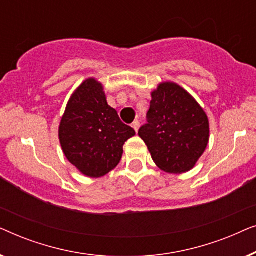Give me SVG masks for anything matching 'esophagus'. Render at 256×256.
Returning a JSON list of instances; mask_svg holds the SVG:
<instances>
[{
  "mask_svg": "<svg viewBox=\"0 0 256 256\" xmlns=\"http://www.w3.org/2000/svg\"><path fill=\"white\" fill-rule=\"evenodd\" d=\"M132 127L134 128V130H135L136 132H138V128H140V122H138V120L134 121V122H132Z\"/></svg>",
  "mask_w": 256,
  "mask_h": 256,
  "instance_id": "esophagus-1",
  "label": "esophagus"
}]
</instances>
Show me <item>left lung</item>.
Listing matches in <instances>:
<instances>
[{
    "label": "left lung",
    "instance_id": "left-lung-1",
    "mask_svg": "<svg viewBox=\"0 0 256 256\" xmlns=\"http://www.w3.org/2000/svg\"><path fill=\"white\" fill-rule=\"evenodd\" d=\"M138 136L160 170L180 174L194 169L208 144V118L188 90L163 82L152 92L148 124Z\"/></svg>",
    "mask_w": 256,
    "mask_h": 256
}]
</instances>
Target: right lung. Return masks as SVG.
<instances>
[{"label": "right lung", "instance_id": "right-lung-1", "mask_svg": "<svg viewBox=\"0 0 256 256\" xmlns=\"http://www.w3.org/2000/svg\"><path fill=\"white\" fill-rule=\"evenodd\" d=\"M135 130L122 124L107 104L104 86L88 78L72 93L58 129L62 152L82 174L99 178L121 160L124 142Z\"/></svg>", "mask_w": 256, "mask_h": 256}]
</instances>
